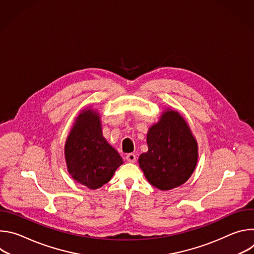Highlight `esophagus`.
Listing matches in <instances>:
<instances>
[{"instance_id": "obj_1", "label": "esophagus", "mask_w": 254, "mask_h": 254, "mask_svg": "<svg viewBox=\"0 0 254 254\" xmlns=\"http://www.w3.org/2000/svg\"><path fill=\"white\" fill-rule=\"evenodd\" d=\"M126 159H127V161L129 162V163H134V162L136 161V156H135L134 154L130 153V154H127V155Z\"/></svg>"}]
</instances>
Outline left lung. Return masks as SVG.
Listing matches in <instances>:
<instances>
[{"mask_svg": "<svg viewBox=\"0 0 254 254\" xmlns=\"http://www.w3.org/2000/svg\"><path fill=\"white\" fill-rule=\"evenodd\" d=\"M149 151L138 163L151 185L171 190L184 184L195 170L197 141L187 123L178 112L168 111L148 132Z\"/></svg>", "mask_w": 254, "mask_h": 254, "instance_id": "8db88e82", "label": "left lung"}]
</instances>
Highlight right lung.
<instances>
[{"label": "right lung", "mask_w": 254, "mask_h": 254, "mask_svg": "<svg viewBox=\"0 0 254 254\" xmlns=\"http://www.w3.org/2000/svg\"><path fill=\"white\" fill-rule=\"evenodd\" d=\"M69 174L89 189H97L112 179L124 163L101 132L96 112L85 111L77 118L65 143Z\"/></svg>", "instance_id": "obj_1"}]
</instances>
